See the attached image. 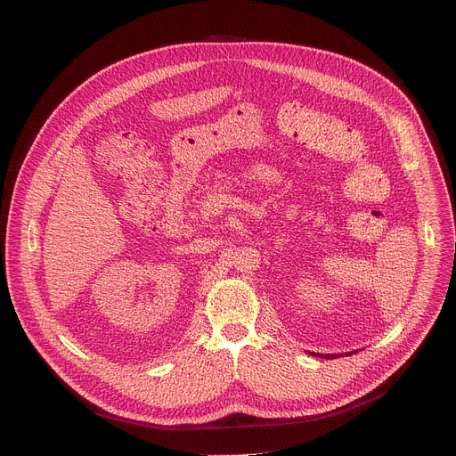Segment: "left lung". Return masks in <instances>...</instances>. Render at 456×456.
Instances as JSON below:
<instances>
[{
  "instance_id": "1",
  "label": "left lung",
  "mask_w": 456,
  "mask_h": 456,
  "mask_svg": "<svg viewBox=\"0 0 456 456\" xmlns=\"http://www.w3.org/2000/svg\"><path fill=\"white\" fill-rule=\"evenodd\" d=\"M312 354H314V356H324V354H315V353H312ZM349 354H353V353H346V356H349ZM324 358H338V356H337V354H326Z\"/></svg>"
}]
</instances>
